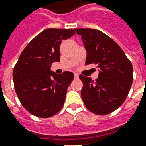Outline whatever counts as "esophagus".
<instances>
[{
	"label": "esophagus",
	"instance_id": "esophagus-1",
	"mask_svg": "<svg viewBox=\"0 0 146 146\" xmlns=\"http://www.w3.org/2000/svg\"><path fill=\"white\" fill-rule=\"evenodd\" d=\"M78 77H79V74L76 73H74V78L75 79H78Z\"/></svg>",
	"mask_w": 146,
	"mask_h": 146
}]
</instances>
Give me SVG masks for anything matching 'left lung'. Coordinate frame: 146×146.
<instances>
[{
    "mask_svg": "<svg viewBox=\"0 0 146 146\" xmlns=\"http://www.w3.org/2000/svg\"><path fill=\"white\" fill-rule=\"evenodd\" d=\"M87 51L86 65L99 68L97 79L80 75L83 82L81 98L88 110L107 115L117 110L128 95L133 81V66L116 42L95 29H75Z\"/></svg>",
    "mask_w": 146,
    "mask_h": 146,
    "instance_id": "left-lung-1",
    "label": "left lung"
}]
</instances>
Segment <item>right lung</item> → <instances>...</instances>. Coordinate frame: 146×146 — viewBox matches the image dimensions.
<instances>
[{
    "mask_svg": "<svg viewBox=\"0 0 146 146\" xmlns=\"http://www.w3.org/2000/svg\"><path fill=\"white\" fill-rule=\"evenodd\" d=\"M73 29L43 30L24 48L13 70L15 92L21 104L32 115L48 118L62 108L72 72L56 74L51 64L60 61L62 40L73 36Z\"/></svg>",
    "mask_w": 146,
    "mask_h": 146,
    "instance_id": "obj_1",
    "label": "right lung"
}]
</instances>
